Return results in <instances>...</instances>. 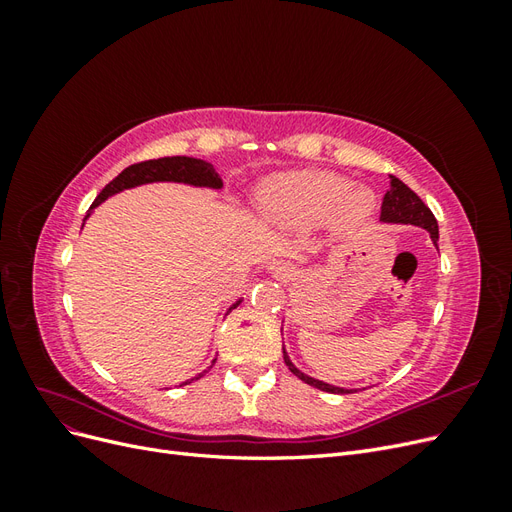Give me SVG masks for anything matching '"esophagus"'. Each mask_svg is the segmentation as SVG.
<instances>
[{
	"label": "esophagus",
	"instance_id": "obj_1",
	"mask_svg": "<svg viewBox=\"0 0 512 512\" xmlns=\"http://www.w3.org/2000/svg\"><path fill=\"white\" fill-rule=\"evenodd\" d=\"M271 271L275 273V275H284V271H286V267L282 265V262H273L271 265Z\"/></svg>",
	"mask_w": 512,
	"mask_h": 512
}]
</instances>
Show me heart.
I'll list each match as a JSON object with an SVG mask.
<instances>
[{
	"instance_id": "b5f03b06",
	"label": "heart",
	"mask_w": 512,
	"mask_h": 512,
	"mask_svg": "<svg viewBox=\"0 0 512 512\" xmlns=\"http://www.w3.org/2000/svg\"><path fill=\"white\" fill-rule=\"evenodd\" d=\"M348 189V181L324 170H297L267 181L262 200L273 211H280L303 222L324 218L337 205V220L344 224L361 222L374 205V194L363 188Z\"/></svg>"
}]
</instances>
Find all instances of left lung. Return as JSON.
Wrapping results in <instances>:
<instances>
[{"label": "left lung", "mask_w": 512, "mask_h": 512, "mask_svg": "<svg viewBox=\"0 0 512 512\" xmlns=\"http://www.w3.org/2000/svg\"><path fill=\"white\" fill-rule=\"evenodd\" d=\"M391 179V185L389 190H386L384 194V200H382V209H380V222H386V224H412V226H421L425 228L429 235H431V241L433 245L438 247V222L436 218H433L431 209L423 203L421 198H418L408 185L389 175ZM284 361L288 365V369L292 371L294 376L301 378L305 384L314 386V389H320V391H327V393H337V395H344V393H352L350 389H342V386H333V384H327L322 380H316V378H309L307 374H303V371H299L297 367L292 365V361L288 359V354L284 350Z\"/></svg>", "instance_id": "left-lung-1"}]
</instances>
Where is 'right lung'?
Masks as SVG:
<instances>
[{
    "mask_svg": "<svg viewBox=\"0 0 512 512\" xmlns=\"http://www.w3.org/2000/svg\"><path fill=\"white\" fill-rule=\"evenodd\" d=\"M156 181H175V183H188V185H196V188H213V190H220L222 188V179L220 175L215 173L213 164L205 162V160H196V158H185V156H173V158H158V160H147V162H138L128 166L126 170H121V173L106 185V188L98 194V198L94 200V205L91 209H96L100 203L108 196H113L121 190H130L136 188V185H143V183H156ZM89 209V211H91ZM89 218V213H87ZM85 218V220H87ZM241 303V299L237 303H232L228 307V312H232L237 305ZM215 365H209V369ZM209 369H205L203 374H198L192 380L203 378ZM190 380V382H192ZM190 382H183V384H190ZM181 384V386H183Z\"/></svg>",
    "mask_w": 512,
    "mask_h": 512,
    "instance_id": "right-lung-1",
    "label": "right lung"
}]
</instances>
